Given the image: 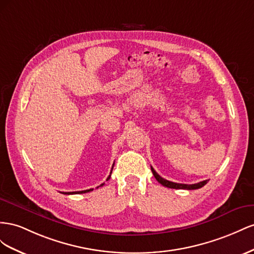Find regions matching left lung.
Wrapping results in <instances>:
<instances>
[{"label": "left lung", "instance_id": "obj_1", "mask_svg": "<svg viewBox=\"0 0 254 254\" xmlns=\"http://www.w3.org/2000/svg\"><path fill=\"white\" fill-rule=\"evenodd\" d=\"M151 170H152V173H153L154 178L157 180L158 183H161L165 187L175 188V190H198V188L203 187L208 182V180H205V181H202V182L195 183V184H180V183H175V182H170V181H168V180L163 179L152 167H151Z\"/></svg>", "mask_w": 254, "mask_h": 254}]
</instances>
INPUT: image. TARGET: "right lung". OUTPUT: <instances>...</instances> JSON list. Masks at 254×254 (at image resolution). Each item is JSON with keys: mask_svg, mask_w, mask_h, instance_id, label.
I'll use <instances>...</instances> for the list:
<instances>
[{"mask_svg": "<svg viewBox=\"0 0 254 254\" xmlns=\"http://www.w3.org/2000/svg\"><path fill=\"white\" fill-rule=\"evenodd\" d=\"M113 167H114V165H113ZM113 167H112V170H113ZM111 173H112V171H111ZM111 179V175L108 176V178H107V180H110ZM104 184H101L100 186H103ZM91 190H93L92 188H90V190H82V191H69V192H62V193H64V194H75V193H85V192H88V191H91Z\"/></svg>", "mask_w": 254, "mask_h": 254, "instance_id": "1", "label": "right lung"}]
</instances>
